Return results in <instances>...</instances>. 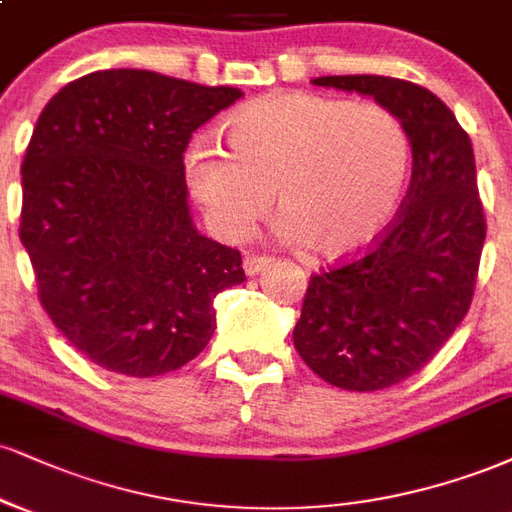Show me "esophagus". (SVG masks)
<instances>
[{
    "mask_svg": "<svg viewBox=\"0 0 512 512\" xmlns=\"http://www.w3.org/2000/svg\"><path fill=\"white\" fill-rule=\"evenodd\" d=\"M269 264V260L267 257H260V255H248L243 260V269H245V274L248 276H255V274H260L264 267H267Z\"/></svg>",
    "mask_w": 512,
    "mask_h": 512,
    "instance_id": "1",
    "label": "esophagus"
}]
</instances>
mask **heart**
<instances>
[{"instance_id": "obj_1", "label": "heart", "mask_w": 512, "mask_h": 512, "mask_svg": "<svg viewBox=\"0 0 512 512\" xmlns=\"http://www.w3.org/2000/svg\"><path fill=\"white\" fill-rule=\"evenodd\" d=\"M231 152L197 138L186 181L212 231L240 240L269 212L279 238L322 260L367 248L389 226L410 181L403 121L377 102L279 92L226 123Z\"/></svg>"}]
</instances>
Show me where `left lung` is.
<instances>
[{"mask_svg":"<svg viewBox=\"0 0 512 512\" xmlns=\"http://www.w3.org/2000/svg\"><path fill=\"white\" fill-rule=\"evenodd\" d=\"M372 97L403 121L412 178L398 219L360 260L315 274L293 343L346 391H381L439 353L472 303L486 236L470 135L434 92L386 76L312 80Z\"/></svg>","mask_w":512,"mask_h":512,"instance_id":"obj_1","label":"left lung"}]
</instances>
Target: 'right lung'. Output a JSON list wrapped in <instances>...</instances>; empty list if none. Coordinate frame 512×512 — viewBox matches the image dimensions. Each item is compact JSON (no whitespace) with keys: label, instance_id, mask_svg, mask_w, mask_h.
<instances>
[{"label":"right lung","instance_id":"right-lung-1","mask_svg":"<svg viewBox=\"0 0 512 512\" xmlns=\"http://www.w3.org/2000/svg\"><path fill=\"white\" fill-rule=\"evenodd\" d=\"M240 97L109 69L42 109L21 166V243L49 319L95 365L183 367L217 329V293L245 281L240 252L195 229L183 166L197 128Z\"/></svg>","mask_w":512,"mask_h":512}]
</instances>
